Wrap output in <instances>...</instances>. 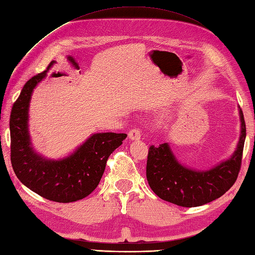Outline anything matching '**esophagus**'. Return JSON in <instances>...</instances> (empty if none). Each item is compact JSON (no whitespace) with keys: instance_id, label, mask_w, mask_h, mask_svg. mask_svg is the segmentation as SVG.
<instances>
[{"instance_id":"obj_1","label":"esophagus","mask_w":255,"mask_h":255,"mask_svg":"<svg viewBox=\"0 0 255 255\" xmlns=\"http://www.w3.org/2000/svg\"><path fill=\"white\" fill-rule=\"evenodd\" d=\"M128 137H129V139H132V140L140 139V137H142V134H140V129L137 128H132L131 131L128 132Z\"/></svg>"}]
</instances>
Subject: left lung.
<instances>
[{
	"label": "left lung",
	"mask_w": 255,
	"mask_h": 255,
	"mask_svg": "<svg viewBox=\"0 0 255 255\" xmlns=\"http://www.w3.org/2000/svg\"><path fill=\"white\" fill-rule=\"evenodd\" d=\"M241 134L237 149L228 160L209 170L197 171L181 165L168 143L151 145L147 156L146 178L161 200L182 207L207 204L224 195L236 182L241 168L246 139V122L239 110Z\"/></svg>",
	"instance_id": "left-lung-1"
}]
</instances>
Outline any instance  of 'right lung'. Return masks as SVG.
<instances>
[{"label":"right lung","instance_id":"obj_1","mask_svg":"<svg viewBox=\"0 0 255 255\" xmlns=\"http://www.w3.org/2000/svg\"><path fill=\"white\" fill-rule=\"evenodd\" d=\"M46 75L44 71L31 77L13 105L9 118L10 162L16 177L28 189L50 201L71 203L84 199L97 188L107 160L127 134L96 133L63 159L51 160L38 155L28 132V109L33 88Z\"/></svg>","mask_w":255,"mask_h":255}]
</instances>
